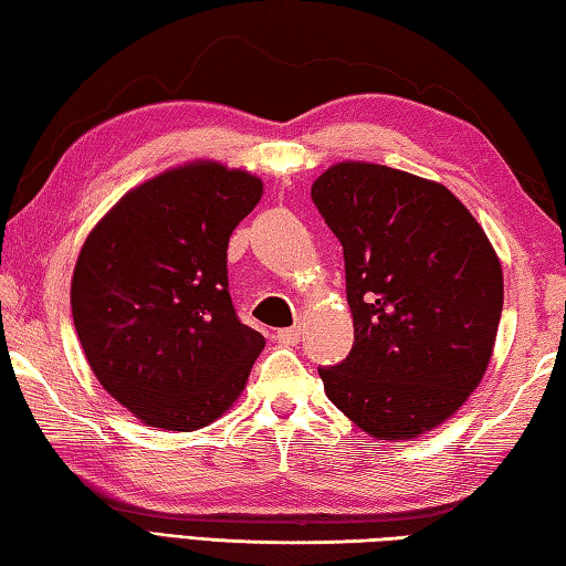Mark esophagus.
<instances>
[{
	"instance_id": "34e87169",
	"label": "esophagus",
	"mask_w": 566,
	"mask_h": 566,
	"mask_svg": "<svg viewBox=\"0 0 566 566\" xmlns=\"http://www.w3.org/2000/svg\"><path fill=\"white\" fill-rule=\"evenodd\" d=\"M301 333H303L301 325H291V328L277 331L275 338H277V343H283V345H295L301 340Z\"/></svg>"
}]
</instances>
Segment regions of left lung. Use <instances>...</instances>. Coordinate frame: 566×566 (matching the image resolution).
<instances>
[{"instance_id": "obj_1", "label": "left lung", "mask_w": 566, "mask_h": 566, "mask_svg": "<svg viewBox=\"0 0 566 566\" xmlns=\"http://www.w3.org/2000/svg\"><path fill=\"white\" fill-rule=\"evenodd\" d=\"M343 245L353 350L318 368L363 432L412 440L462 408L488 370L502 265L442 184L380 164H335L311 188Z\"/></svg>"}]
</instances>
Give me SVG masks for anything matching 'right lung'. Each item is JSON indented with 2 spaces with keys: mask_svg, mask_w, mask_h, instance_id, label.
<instances>
[{
  "mask_svg": "<svg viewBox=\"0 0 566 566\" xmlns=\"http://www.w3.org/2000/svg\"><path fill=\"white\" fill-rule=\"evenodd\" d=\"M261 178L216 161L128 191L84 241L72 315L96 380L151 428L191 432L231 408L263 350L228 293V241Z\"/></svg>",
  "mask_w": 566,
  "mask_h": 566,
  "instance_id": "obj_1",
  "label": "right lung"
}]
</instances>
